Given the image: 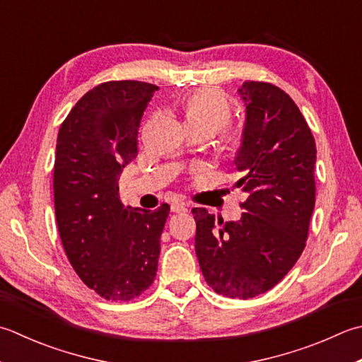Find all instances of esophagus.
Segmentation results:
<instances>
[{"label":"esophagus","mask_w":362,"mask_h":362,"mask_svg":"<svg viewBox=\"0 0 362 362\" xmlns=\"http://www.w3.org/2000/svg\"><path fill=\"white\" fill-rule=\"evenodd\" d=\"M173 211H175V214H183V211H188V207L185 204H182V202H175V204H173Z\"/></svg>","instance_id":"1"}]
</instances>
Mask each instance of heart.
Instances as JSON below:
<instances>
[{
  "mask_svg": "<svg viewBox=\"0 0 362 362\" xmlns=\"http://www.w3.org/2000/svg\"><path fill=\"white\" fill-rule=\"evenodd\" d=\"M182 111L191 130L205 129L211 133L229 122L232 106L218 89H197L183 98Z\"/></svg>",
  "mask_w": 362,
  "mask_h": 362,
  "instance_id": "1",
  "label": "heart"
}]
</instances>
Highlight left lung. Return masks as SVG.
<instances>
[{
	"label": "left lung",
	"mask_w": 362,
	"mask_h": 362,
	"mask_svg": "<svg viewBox=\"0 0 362 362\" xmlns=\"http://www.w3.org/2000/svg\"><path fill=\"white\" fill-rule=\"evenodd\" d=\"M242 146L233 166L247 193L238 221L207 209L191 211L194 247L207 284L229 298L247 300L273 288L306 246L315 205V139L296 103L272 83L245 81Z\"/></svg>",
	"instance_id": "1"
}]
</instances>
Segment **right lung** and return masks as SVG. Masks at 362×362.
<instances>
[{"mask_svg": "<svg viewBox=\"0 0 362 362\" xmlns=\"http://www.w3.org/2000/svg\"><path fill=\"white\" fill-rule=\"evenodd\" d=\"M158 86L106 81L64 120L53 173L54 214L76 274L105 300L130 301L152 286L169 205L124 207L119 175L138 155V129Z\"/></svg>", "mask_w": 362, "mask_h": 362, "instance_id": "right-lung-1", "label": "right lung"}]
</instances>
